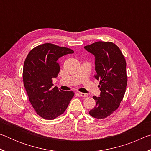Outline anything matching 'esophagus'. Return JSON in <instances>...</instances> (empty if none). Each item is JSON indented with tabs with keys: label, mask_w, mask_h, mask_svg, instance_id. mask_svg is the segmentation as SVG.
Wrapping results in <instances>:
<instances>
[{
	"label": "esophagus",
	"mask_w": 151,
	"mask_h": 151,
	"mask_svg": "<svg viewBox=\"0 0 151 151\" xmlns=\"http://www.w3.org/2000/svg\"><path fill=\"white\" fill-rule=\"evenodd\" d=\"M78 94H79V95H80V96H81L82 97H86V96H88V94H86V93H79Z\"/></svg>",
	"instance_id": "34e87169"
}]
</instances>
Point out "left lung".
<instances>
[{
  "instance_id": "8db88e82",
  "label": "left lung",
  "mask_w": 151,
  "mask_h": 151,
  "mask_svg": "<svg viewBox=\"0 0 151 151\" xmlns=\"http://www.w3.org/2000/svg\"><path fill=\"white\" fill-rule=\"evenodd\" d=\"M84 48L95 57L94 78L100 81V96H93L96 106L89 114L105 119L119 108L124 97L127 85L126 60L120 48L111 42L98 41Z\"/></svg>"
}]
</instances>
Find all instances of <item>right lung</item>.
<instances>
[{"instance_id": "right-lung-1", "label": "right lung", "mask_w": 151, "mask_h": 151, "mask_svg": "<svg viewBox=\"0 0 151 151\" xmlns=\"http://www.w3.org/2000/svg\"><path fill=\"white\" fill-rule=\"evenodd\" d=\"M74 53L68 48L45 43L30 51L23 66V83L30 103L42 118L53 120L67 108L75 93L53 87L52 78L60 72L58 59Z\"/></svg>"}]
</instances>
